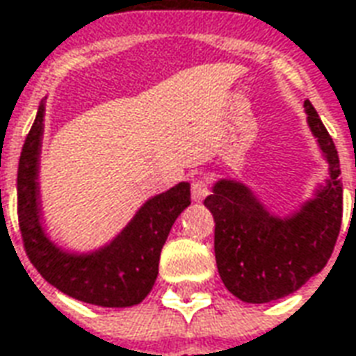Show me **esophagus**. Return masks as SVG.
Instances as JSON below:
<instances>
[{"instance_id":"obj_1","label":"esophagus","mask_w":356,"mask_h":356,"mask_svg":"<svg viewBox=\"0 0 356 356\" xmlns=\"http://www.w3.org/2000/svg\"><path fill=\"white\" fill-rule=\"evenodd\" d=\"M209 193H210L209 186H207V181L201 180V178L191 184V199H193V201H197V203L204 201V199L209 197Z\"/></svg>"}]
</instances>
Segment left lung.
<instances>
[{"mask_svg": "<svg viewBox=\"0 0 356 356\" xmlns=\"http://www.w3.org/2000/svg\"><path fill=\"white\" fill-rule=\"evenodd\" d=\"M328 176L294 210L277 214L237 178H218L204 207L212 212L214 254L225 288L246 303L294 294L326 261L341 227L343 186L338 149L309 100L303 102Z\"/></svg>", "mask_w": 356, "mask_h": 356, "instance_id": "left-lung-1", "label": "left lung"}]
</instances>
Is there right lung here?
Instances as JSON below:
<instances>
[{
    "mask_svg": "<svg viewBox=\"0 0 356 356\" xmlns=\"http://www.w3.org/2000/svg\"><path fill=\"white\" fill-rule=\"evenodd\" d=\"M45 104L24 142L18 163V222L26 254L49 284L74 300L100 307H131L152 292L161 250L176 218L191 204L189 181H180L140 204L123 229L104 245L75 250L49 235L41 199V147Z\"/></svg>",
    "mask_w": 356,
    "mask_h": 356,
    "instance_id": "obj_1",
    "label": "right lung"
}]
</instances>
